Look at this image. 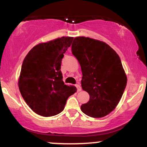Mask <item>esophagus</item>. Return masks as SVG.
Wrapping results in <instances>:
<instances>
[{
	"mask_svg": "<svg viewBox=\"0 0 147 147\" xmlns=\"http://www.w3.org/2000/svg\"><path fill=\"white\" fill-rule=\"evenodd\" d=\"M75 86L77 88V91H78V92H79V91H81V90H82V88H81V86L79 85V84H76Z\"/></svg>",
	"mask_w": 147,
	"mask_h": 147,
	"instance_id": "34e87169",
	"label": "esophagus"
}]
</instances>
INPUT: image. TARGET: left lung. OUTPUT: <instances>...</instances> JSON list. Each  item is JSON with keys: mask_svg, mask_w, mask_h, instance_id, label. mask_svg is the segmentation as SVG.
<instances>
[{"mask_svg": "<svg viewBox=\"0 0 147 147\" xmlns=\"http://www.w3.org/2000/svg\"><path fill=\"white\" fill-rule=\"evenodd\" d=\"M72 53L82 69V89L90 95L81 110L92 117L107 115L119 102L127 83L119 55L104 42L85 36L75 38Z\"/></svg>", "mask_w": 147, "mask_h": 147, "instance_id": "8db88e82", "label": "left lung"}]
</instances>
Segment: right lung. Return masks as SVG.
<instances>
[{
    "instance_id": "1",
    "label": "right lung",
    "mask_w": 147,
    "mask_h": 147,
    "mask_svg": "<svg viewBox=\"0 0 147 147\" xmlns=\"http://www.w3.org/2000/svg\"><path fill=\"white\" fill-rule=\"evenodd\" d=\"M73 37L63 36L35 45L25 57L18 88L25 102L34 112L43 117L60 113L67 99L77 90L65 85L61 71L63 54Z\"/></svg>"
}]
</instances>
